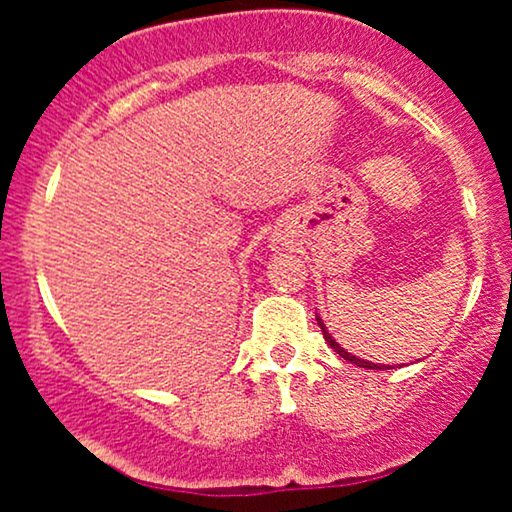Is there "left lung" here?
<instances>
[{
  "label": "left lung",
  "instance_id": "8db88e82",
  "mask_svg": "<svg viewBox=\"0 0 512 512\" xmlns=\"http://www.w3.org/2000/svg\"><path fill=\"white\" fill-rule=\"evenodd\" d=\"M317 325H320V330H322V334H325V342H327V344H330V346H332V349H334V351H337V354L344 358V361H349V363H356V366H358V368H375V370H383V366H378V363H370V361H363V358H356V356H351V354H349V351H344V349H342V346H339V344H337V342H334V339L330 337V332H327V330H325V325H322V320H320V317H317ZM385 370H387V368H385Z\"/></svg>",
  "mask_w": 512,
  "mask_h": 512
}]
</instances>
